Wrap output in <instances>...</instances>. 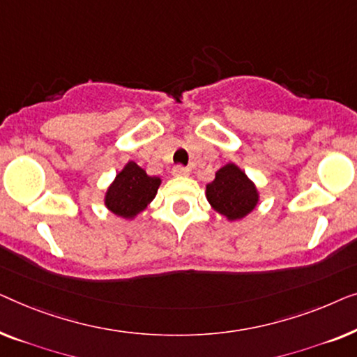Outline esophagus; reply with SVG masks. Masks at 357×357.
I'll list each match as a JSON object with an SVG mask.
<instances>
[{
    "label": "esophagus",
    "mask_w": 357,
    "mask_h": 357,
    "mask_svg": "<svg viewBox=\"0 0 357 357\" xmlns=\"http://www.w3.org/2000/svg\"><path fill=\"white\" fill-rule=\"evenodd\" d=\"M173 174H174V176H188L189 169L183 167V165H178V167L173 168Z\"/></svg>",
    "instance_id": "34e87169"
}]
</instances>
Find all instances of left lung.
Wrapping results in <instances>:
<instances>
[{"mask_svg":"<svg viewBox=\"0 0 357 357\" xmlns=\"http://www.w3.org/2000/svg\"><path fill=\"white\" fill-rule=\"evenodd\" d=\"M207 199L212 207L228 220L244 218L257 205L259 194L245 173L233 163L220 168L213 183L207 184Z\"/></svg>","mask_w":357,"mask_h":357,"instance_id":"1","label":"left lung"}]
</instances>
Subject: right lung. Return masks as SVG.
I'll use <instances>...</instances> for the list:
<instances>
[{
  "instance_id": "1",
  "label": "right lung",
  "mask_w": 357,
  "mask_h": 357,
  "mask_svg": "<svg viewBox=\"0 0 357 357\" xmlns=\"http://www.w3.org/2000/svg\"><path fill=\"white\" fill-rule=\"evenodd\" d=\"M160 183V178L149 176L137 163L129 162L108 188L105 205L118 217L132 218L152 202Z\"/></svg>"
}]
</instances>
